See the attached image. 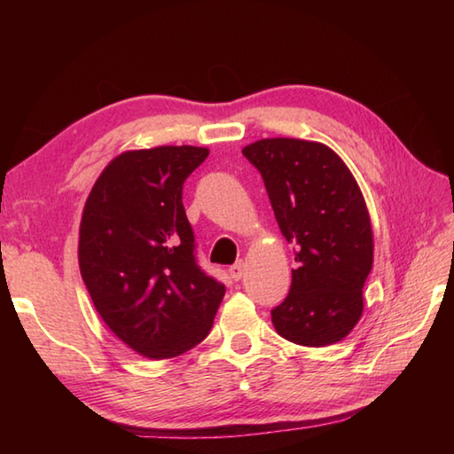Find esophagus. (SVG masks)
I'll return each mask as SVG.
<instances>
[{"mask_svg":"<svg viewBox=\"0 0 454 454\" xmlns=\"http://www.w3.org/2000/svg\"><path fill=\"white\" fill-rule=\"evenodd\" d=\"M228 273H230V277L234 278V281H239V278H242V277L246 275V263H244V262L234 263L232 267L228 269Z\"/></svg>","mask_w":454,"mask_h":454,"instance_id":"obj_1","label":"esophagus"}]
</instances>
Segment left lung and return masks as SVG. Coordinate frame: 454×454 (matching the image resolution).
Masks as SVG:
<instances>
[{"mask_svg": "<svg viewBox=\"0 0 454 454\" xmlns=\"http://www.w3.org/2000/svg\"><path fill=\"white\" fill-rule=\"evenodd\" d=\"M242 153L262 173L298 263L291 293L271 310L277 333L304 347L341 341L363 316L374 254L371 215L353 173L312 140L263 138Z\"/></svg>", "mask_w": 454, "mask_h": 454, "instance_id": "8db88e82", "label": "left lung"}]
</instances>
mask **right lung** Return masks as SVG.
<instances>
[{"mask_svg": "<svg viewBox=\"0 0 454 454\" xmlns=\"http://www.w3.org/2000/svg\"><path fill=\"white\" fill-rule=\"evenodd\" d=\"M208 148L119 153L101 171L80 224V273L95 310L146 359H173L208 335L226 288L200 271L183 183Z\"/></svg>", "mask_w": 454, "mask_h": 454, "instance_id": "obj_1", "label": "right lung"}]
</instances>
